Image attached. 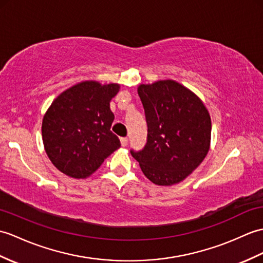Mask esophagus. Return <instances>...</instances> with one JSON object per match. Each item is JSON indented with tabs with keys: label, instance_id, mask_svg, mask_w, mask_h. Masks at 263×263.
<instances>
[{
	"label": "esophagus",
	"instance_id": "1",
	"mask_svg": "<svg viewBox=\"0 0 263 263\" xmlns=\"http://www.w3.org/2000/svg\"><path fill=\"white\" fill-rule=\"evenodd\" d=\"M127 141H129V140H127V138H121V144H122V146H126Z\"/></svg>",
	"mask_w": 263,
	"mask_h": 263
}]
</instances>
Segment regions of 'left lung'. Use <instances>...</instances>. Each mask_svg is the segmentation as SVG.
<instances>
[{
	"mask_svg": "<svg viewBox=\"0 0 263 263\" xmlns=\"http://www.w3.org/2000/svg\"><path fill=\"white\" fill-rule=\"evenodd\" d=\"M148 126L142 150H131L144 176L156 185L184 180L209 152L211 118L198 97L174 81L140 85Z\"/></svg>",
	"mask_w": 263,
	"mask_h": 263,
	"instance_id": "obj_1",
	"label": "left lung"
}]
</instances>
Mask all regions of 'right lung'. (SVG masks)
<instances>
[{
    "label": "right lung",
    "mask_w": 263,
    "mask_h": 263,
    "mask_svg": "<svg viewBox=\"0 0 263 263\" xmlns=\"http://www.w3.org/2000/svg\"><path fill=\"white\" fill-rule=\"evenodd\" d=\"M118 84L85 82L65 90L42 121V140L53 166L72 178H86L121 146L111 131L109 102Z\"/></svg>",
    "instance_id": "add662e5"
}]
</instances>
